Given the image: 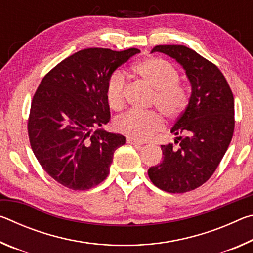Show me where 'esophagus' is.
<instances>
[{"label":"esophagus","mask_w":253,"mask_h":253,"mask_svg":"<svg viewBox=\"0 0 253 253\" xmlns=\"http://www.w3.org/2000/svg\"><path fill=\"white\" fill-rule=\"evenodd\" d=\"M127 143L128 144H131V145H134L135 147H137V148H139V147H142V143L140 142H137V140H135V139H131V138H127Z\"/></svg>","instance_id":"esophagus-1"}]
</instances>
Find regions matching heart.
<instances>
[{
    "instance_id": "b5f03b06",
    "label": "heart",
    "mask_w": 253,
    "mask_h": 253,
    "mask_svg": "<svg viewBox=\"0 0 253 253\" xmlns=\"http://www.w3.org/2000/svg\"><path fill=\"white\" fill-rule=\"evenodd\" d=\"M134 70L144 81L155 90L153 104L166 118L174 119L181 115L188 101L186 89L177 81L178 71L172 63L161 58H148L136 63ZM126 79L122 71H115L110 76L106 88L108 105L119 110L125 104ZM116 129L128 138L145 140L163 128V121L155 113L128 111L119 117Z\"/></svg>"
}]
</instances>
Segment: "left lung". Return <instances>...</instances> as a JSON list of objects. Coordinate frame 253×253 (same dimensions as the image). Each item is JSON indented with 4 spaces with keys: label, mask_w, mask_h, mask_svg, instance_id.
<instances>
[{
    "label": "left lung",
    "mask_w": 253,
    "mask_h": 253,
    "mask_svg": "<svg viewBox=\"0 0 253 253\" xmlns=\"http://www.w3.org/2000/svg\"><path fill=\"white\" fill-rule=\"evenodd\" d=\"M153 52L173 58L185 70L191 97L170 132L175 144L162 145L163 161L148 169L155 186L185 193L215 172L234 130V99L228 81L215 65L185 45H156Z\"/></svg>",
    "instance_id": "obj_1"
}]
</instances>
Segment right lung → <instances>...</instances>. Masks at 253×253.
Returning a JSON list of instances; mask_svg holds the SVG:
<instances>
[{"label":"right lung","mask_w":253,"mask_h":253,"mask_svg":"<svg viewBox=\"0 0 253 253\" xmlns=\"http://www.w3.org/2000/svg\"><path fill=\"white\" fill-rule=\"evenodd\" d=\"M139 52L84 49L42 79L30 110L29 139L42 169L61 185L84 191L108 176L114 153L126 138L101 128L110 121L107 84L119 66Z\"/></svg>","instance_id":"1"}]
</instances>
